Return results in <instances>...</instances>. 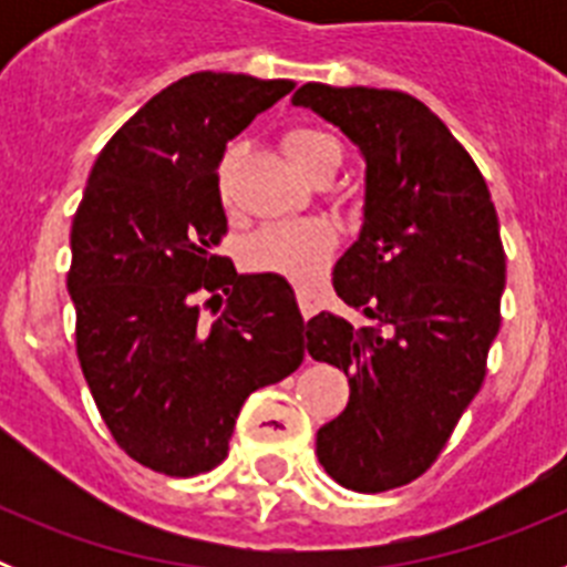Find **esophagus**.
<instances>
[{
	"mask_svg": "<svg viewBox=\"0 0 567 567\" xmlns=\"http://www.w3.org/2000/svg\"><path fill=\"white\" fill-rule=\"evenodd\" d=\"M295 295H298V307L300 312H303V318H312L320 307V295L309 287H298L295 289Z\"/></svg>",
	"mask_w": 567,
	"mask_h": 567,
	"instance_id": "34e87169",
	"label": "esophagus"
}]
</instances>
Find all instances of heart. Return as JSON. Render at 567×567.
Listing matches in <instances>:
<instances>
[{"label":"heart","instance_id":"obj_1","mask_svg":"<svg viewBox=\"0 0 567 567\" xmlns=\"http://www.w3.org/2000/svg\"><path fill=\"white\" fill-rule=\"evenodd\" d=\"M280 144H284L289 162L303 173L320 150L334 144V138L327 133H318V130L295 127L280 138ZM229 169H233V153L224 155L221 167H218V189H221L224 198L229 193ZM332 247L334 235L327 224L280 221L269 224L249 238L247 260L249 267L260 269V272H278L284 278L309 280L323 272Z\"/></svg>","mask_w":567,"mask_h":567}]
</instances>
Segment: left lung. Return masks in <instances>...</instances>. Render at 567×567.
<instances>
[{"label": "left lung", "instance_id": "left-lung-1", "mask_svg": "<svg viewBox=\"0 0 567 567\" xmlns=\"http://www.w3.org/2000/svg\"><path fill=\"white\" fill-rule=\"evenodd\" d=\"M292 104L343 130L365 162L363 227L332 284L372 323L320 312L307 349L352 389L318 429L320 465L378 494L437 460L483 385L505 289L497 209L463 144L409 93L309 82Z\"/></svg>", "mask_w": 567, "mask_h": 567}]
</instances>
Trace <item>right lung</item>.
<instances>
[{
  "mask_svg": "<svg viewBox=\"0 0 567 567\" xmlns=\"http://www.w3.org/2000/svg\"><path fill=\"white\" fill-rule=\"evenodd\" d=\"M295 82L193 73L104 144L73 215L68 292L76 354L110 434L135 463L195 477L229 452L240 405L303 360V318L280 275H238L218 164ZM218 302L200 318V298Z\"/></svg>",
  "mask_w": 567,
  "mask_h": 567,
  "instance_id": "right-lung-1",
  "label": "right lung"
}]
</instances>
